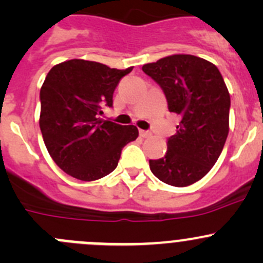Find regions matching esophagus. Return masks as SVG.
<instances>
[{
  "label": "esophagus",
  "instance_id": "obj_1",
  "mask_svg": "<svg viewBox=\"0 0 263 263\" xmlns=\"http://www.w3.org/2000/svg\"><path fill=\"white\" fill-rule=\"evenodd\" d=\"M140 136H141V137H150L151 136V132L144 131V129H140Z\"/></svg>",
  "mask_w": 263,
  "mask_h": 263
}]
</instances>
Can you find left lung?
<instances>
[{
	"mask_svg": "<svg viewBox=\"0 0 263 263\" xmlns=\"http://www.w3.org/2000/svg\"><path fill=\"white\" fill-rule=\"evenodd\" d=\"M158 82L169 112L181 116L164 158L148 160L154 176L185 187L200 181L219 159L229 134L230 95L217 67L192 54H173L142 66Z\"/></svg>",
	"mask_w": 263,
	"mask_h": 263,
	"instance_id": "obj_1",
	"label": "left lung"
}]
</instances>
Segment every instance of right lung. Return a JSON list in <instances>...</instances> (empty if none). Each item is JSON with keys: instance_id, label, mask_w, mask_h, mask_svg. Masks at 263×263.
<instances>
[{"instance_id": "1", "label": "right lung", "mask_w": 263, "mask_h": 263, "mask_svg": "<svg viewBox=\"0 0 263 263\" xmlns=\"http://www.w3.org/2000/svg\"><path fill=\"white\" fill-rule=\"evenodd\" d=\"M132 71L70 60L50 68L41 89V126L54 163L80 181H97L118 165L122 148L139 136L136 126L102 121L119 80Z\"/></svg>"}]
</instances>
